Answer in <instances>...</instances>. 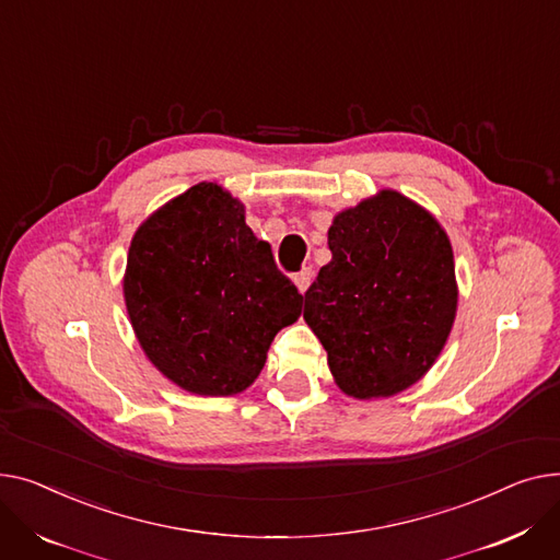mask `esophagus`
<instances>
[{
	"label": "esophagus",
	"instance_id": "34e87169",
	"mask_svg": "<svg viewBox=\"0 0 560 560\" xmlns=\"http://www.w3.org/2000/svg\"><path fill=\"white\" fill-rule=\"evenodd\" d=\"M312 278H314L312 267H303L299 273L293 276V282H295V287H299L301 293H305L310 289V284H312Z\"/></svg>",
	"mask_w": 560,
	"mask_h": 560
}]
</instances>
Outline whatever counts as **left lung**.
<instances>
[{"label":"left lung","instance_id":"left-lung-1","mask_svg":"<svg viewBox=\"0 0 560 560\" xmlns=\"http://www.w3.org/2000/svg\"><path fill=\"white\" fill-rule=\"evenodd\" d=\"M327 246L332 259L305 291L303 318L343 393L396 396L432 369L452 330L458 291L445 230L382 189L335 217Z\"/></svg>","mask_w":560,"mask_h":560}]
</instances>
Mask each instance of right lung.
<instances>
[{"instance_id":"add662e5","label":"right lung","mask_w":560,"mask_h":560,"mask_svg":"<svg viewBox=\"0 0 560 560\" xmlns=\"http://www.w3.org/2000/svg\"><path fill=\"white\" fill-rule=\"evenodd\" d=\"M124 301L151 364L199 396L248 388L273 337L303 312L271 246L217 183L189 187L138 228Z\"/></svg>"}]
</instances>
